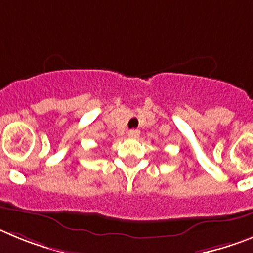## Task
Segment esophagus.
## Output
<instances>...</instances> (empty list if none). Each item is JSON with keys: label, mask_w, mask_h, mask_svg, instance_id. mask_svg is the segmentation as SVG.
Wrapping results in <instances>:
<instances>
[{"label": "esophagus", "mask_w": 253, "mask_h": 253, "mask_svg": "<svg viewBox=\"0 0 253 253\" xmlns=\"http://www.w3.org/2000/svg\"><path fill=\"white\" fill-rule=\"evenodd\" d=\"M127 135H128V137L131 138H136L138 137V135H140V131H138V129H129Z\"/></svg>", "instance_id": "1"}]
</instances>
